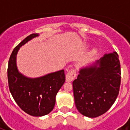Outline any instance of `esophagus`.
I'll return each mask as SVG.
<instances>
[{"label":"esophagus","instance_id":"esophagus-1","mask_svg":"<svg viewBox=\"0 0 130 130\" xmlns=\"http://www.w3.org/2000/svg\"><path fill=\"white\" fill-rule=\"evenodd\" d=\"M76 71L75 69H71L70 71H68V73L66 74V82H72L74 79L75 77H76Z\"/></svg>","mask_w":130,"mask_h":130}]
</instances>
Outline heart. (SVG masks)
Returning <instances> with one entry per match:
<instances>
[{"instance_id":"1","label":"heart","mask_w":130,"mask_h":130,"mask_svg":"<svg viewBox=\"0 0 130 130\" xmlns=\"http://www.w3.org/2000/svg\"><path fill=\"white\" fill-rule=\"evenodd\" d=\"M96 49H93V50H92V51H91V55H95V54H96Z\"/></svg>"}]
</instances>
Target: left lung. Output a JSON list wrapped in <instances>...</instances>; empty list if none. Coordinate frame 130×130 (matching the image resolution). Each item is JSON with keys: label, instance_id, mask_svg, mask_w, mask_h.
I'll use <instances>...</instances> for the list:
<instances>
[{"label": "left lung", "instance_id": "left-lung-1", "mask_svg": "<svg viewBox=\"0 0 130 130\" xmlns=\"http://www.w3.org/2000/svg\"><path fill=\"white\" fill-rule=\"evenodd\" d=\"M121 74L116 52L105 54L92 65L79 69L73 82L75 106L79 113L90 118L106 113L119 94Z\"/></svg>", "mask_w": 130, "mask_h": 130}]
</instances>
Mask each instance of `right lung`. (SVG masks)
<instances>
[{
  "instance_id": "1",
  "label": "right lung",
  "mask_w": 130,
  "mask_h": 130,
  "mask_svg": "<svg viewBox=\"0 0 130 130\" xmlns=\"http://www.w3.org/2000/svg\"><path fill=\"white\" fill-rule=\"evenodd\" d=\"M38 36V34L28 36L13 49L7 69L9 88L13 99L24 112L34 117L44 116L53 111L56 95L65 81L63 69L30 78L17 69L16 59L20 47Z\"/></svg>"
}]
</instances>
